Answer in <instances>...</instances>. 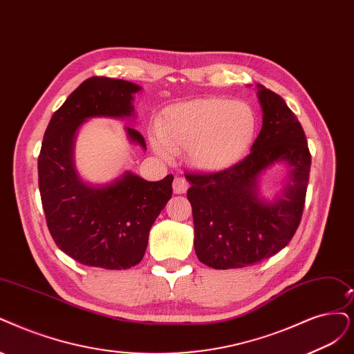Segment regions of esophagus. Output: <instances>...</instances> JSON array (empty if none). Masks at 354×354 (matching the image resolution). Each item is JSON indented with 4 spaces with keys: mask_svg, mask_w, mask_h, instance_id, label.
I'll use <instances>...</instances> for the list:
<instances>
[{
    "mask_svg": "<svg viewBox=\"0 0 354 354\" xmlns=\"http://www.w3.org/2000/svg\"><path fill=\"white\" fill-rule=\"evenodd\" d=\"M189 184L184 176H176L174 180V192L175 194H185Z\"/></svg>",
    "mask_w": 354,
    "mask_h": 354,
    "instance_id": "obj_1",
    "label": "esophagus"
}]
</instances>
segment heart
I'll return each instance as SVG.
<instances>
[{
  "label": "heart",
  "instance_id": "1",
  "mask_svg": "<svg viewBox=\"0 0 354 354\" xmlns=\"http://www.w3.org/2000/svg\"><path fill=\"white\" fill-rule=\"evenodd\" d=\"M257 116L241 100L204 97L169 106L157 122L162 154L188 149L191 162L203 170L236 163L252 144Z\"/></svg>",
  "mask_w": 354,
  "mask_h": 354
}]
</instances>
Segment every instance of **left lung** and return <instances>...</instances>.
Instances as JSON below:
<instances>
[{
  "label": "left lung",
  "instance_id": "obj_1",
  "mask_svg": "<svg viewBox=\"0 0 354 354\" xmlns=\"http://www.w3.org/2000/svg\"><path fill=\"white\" fill-rule=\"evenodd\" d=\"M263 128L243 160L216 174H185L192 207L194 248L216 270L261 263L289 243L304 214L310 170L305 131L284 99L258 84ZM284 161L290 175L274 202L257 195V179Z\"/></svg>",
  "mask_w": 354,
  "mask_h": 354
}]
</instances>
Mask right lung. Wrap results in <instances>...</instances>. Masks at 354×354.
<instances>
[{
  "label": "right lung",
  "mask_w": 354,
  "mask_h": 354,
  "mask_svg": "<svg viewBox=\"0 0 354 354\" xmlns=\"http://www.w3.org/2000/svg\"><path fill=\"white\" fill-rule=\"evenodd\" d=\"M140 86L108 77H90L52 115L37 159L39 191L52 239L62 252L87 267L127 270L146 252L150 227L172 197L174 175L149 182L131 172L104 187H91L74 167V137L88 118L134 115ZM133 142L146 149L137 129Z\"/></svg>",
  "instance_id": "obj_1"
}]
</instances>
